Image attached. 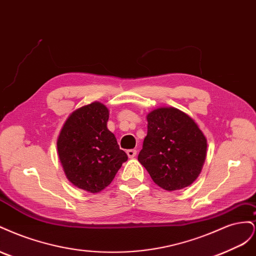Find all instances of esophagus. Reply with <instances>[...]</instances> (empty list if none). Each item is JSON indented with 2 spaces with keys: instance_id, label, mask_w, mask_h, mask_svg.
<instances>
[{
  "instance_id": "obj_1",
  "label": "esophagus",
  "mask_w": 256,
  "mask_h": 256,
  "mask_svg": "<svg viewBox=\"0 0 256 256\" xmlns=\"http://www.w3.org/2000/svg\"><path fill=\"white\" fill-rule=\"evenodd\" d=\"M127 154H128V157H129V158H134V157H136V150H127Z\"/></svg>"
}]
</instances>
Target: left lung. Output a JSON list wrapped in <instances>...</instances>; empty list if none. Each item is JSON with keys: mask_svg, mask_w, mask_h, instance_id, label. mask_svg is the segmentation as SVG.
I'll return each mask as SVG.
<instances>
[{"mask_svg": "<svg viewBox=\"0 0 256 256\" xmlns=\"http://www.w3.org/2000/svg\"><path fill=\"white\" fill-rule=\"evenodd\" d=\"M147 122V136L138 160L162 189L188 187L198 178L206 158L205 136L194 120L175 108L154 110Z\"/></svg>", "mask_w": 256, "mask_h": 256, "instance_id": "obj_1", "label": "left lung"}]
</instances>
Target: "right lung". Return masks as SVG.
I'll list each match as a JSON object with an SVG mask.
<instances>
[{"label":"right lung","instance_id":"1","mask_svg":"<svg viewBox=\"0 0 256 256\" xmlns=\"http://www.w3.org/2000/svg\"><path fill=\"white\" fill-rule=\"evenodd\" d=\"M109 110L92 102L76 110L65 122L58 138L64 172L76 187L97 193L108 187L127 154L108 129Z\"/></svg>","mask_w":256,"mask_h":256}]
</instances>
